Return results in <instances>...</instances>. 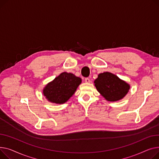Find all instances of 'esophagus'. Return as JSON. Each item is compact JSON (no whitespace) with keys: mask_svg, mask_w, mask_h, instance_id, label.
Segmentation results:
<instances>
[{"mask_svg":"<svg viewBox=\"0 0 159 159\" xmlns=\"http://www.w3.org/2000/svg\"><path fill=\"white\" fill-rule=\"evenodd\" d=\"M85 83H90V80L89 78H85Z\"/></svg>","mask_w":159,"mask_h":159,"instance_id":"34e87169","label":"esophagus"}]
</instances>
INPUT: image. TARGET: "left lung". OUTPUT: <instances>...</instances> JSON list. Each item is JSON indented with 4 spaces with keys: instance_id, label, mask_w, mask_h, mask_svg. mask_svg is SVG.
Masks as SVG:
<instances>
[{
    "instance_id": "obj_1",
    "label": "left lung",
    "mask_w": 159,
    "mask_h": 159,
    "mask_svg": "<svg viewBox=\"0 0 159 159\" xmlns=\"http://www.w3.org/2000/svg\"><path fill=\"white\" fill-rule=\"evenodd\" d=\"M94 83L100 94L107 101L111 102L123 99L130 89L128 83L109 72L98 74Z\"/></svg>"
}]
</instances>
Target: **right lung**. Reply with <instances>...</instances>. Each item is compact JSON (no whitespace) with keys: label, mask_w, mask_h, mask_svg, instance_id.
<instances>
[{"label":"right lung","mask_w":159,"mask_h":159,"mask_svg":"<svg viewBox=\"0 0 159 159\" xmlns=\"http://www.w3.org/2000/svg\"><path fill=\"white\" fill-rule=\"evenodd\" d=\"M81 81L72 73L63 72L47 84L42 90L43 94L52 103L63 104L74 94Z\"/></svg>","instance_id":"1"}]
</instances>
